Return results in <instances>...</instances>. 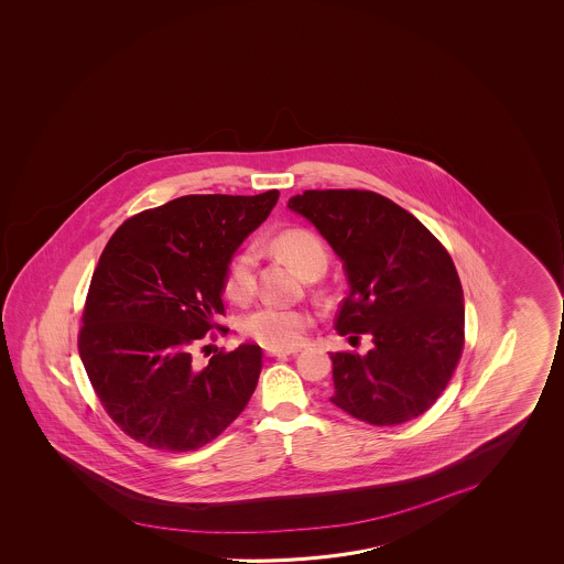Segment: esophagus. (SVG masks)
I'll return each mask as SVG.
<instances>
[{"mask_svg": "<svg viewBox=\"0 0 564 564\" xmlns=\"http://www.w3.org/2000/svg\"><path fill=\"white\" fill-rule=\"evenodd\" d=\"M299 351V348H291V350H279V348H268L265 350V356H269V358H286V356H293V354H296Z\"/></svg>", "mask_w": 564, "mask_h": 564, "instance_id": "obj_1", "label": "esophagus"}]
</instances>
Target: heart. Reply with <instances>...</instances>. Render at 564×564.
Masks as SVG:
<instances>
[{"instance_id": "b5f03b06", "label": "heart", "mask_w": 564, "mask_h": 564, "mask_svg": "<svg viewBox=\"0 0 564 564\" xmlns=\"http://www.w3.org/2000/svg\"><path fill=\"white\" fill-rule=\"evenodd\" d=\"M273 246L295 265L305 278L324 273L328 265V251L314 231L305 228H289L279 231ZM256 268L258 250L243 248L228 261L224 275V291L236 303H246L256 291ZM311 314L301 308L281 305H261L241 318V333L265 348H295L303 340V334L311 326Z\"/></svg>"}]
</instances>
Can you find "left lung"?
<instances>
[{"label": "left lung", "mask_w": 564, "mask_h": 564, "mask_svg": "<svg viewBox=\"0 0 564 564\" xmlns=\"http://www.w3.org/2000/svg\"><path fill=\"white\" fill-rule=\"evenodd\" d=\"M344 261L340 336L370 334L366 356L330 351L334 405L401 425L441 398L464 350V293L453 258L415 216L371 191H305L289 200Z\"/></svg>", "instance_id": "1"}]
</instances>
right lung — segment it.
<instances>
[{
	"label": "right lung",
	"mask_w": 564,
	"mask_h": 564,
	"mask_svg": "<svg viewBox=\"0 0 564 564\" xmlns=\"http://www.w3.org/2000/svg\"><path fill=\"white\" fill-rule=\"evenodd\" d=\"M278 198L279 191L188 194L131 216L106 243L78 351L106 413L133 441L196 451L248 405L263 358L258 344L220 350L206 368L194 366L193 351L214 328L228 333L216 323L228 261Z\"/></svg>",
	"instance_id": "obj_1"
}]
</instances>
